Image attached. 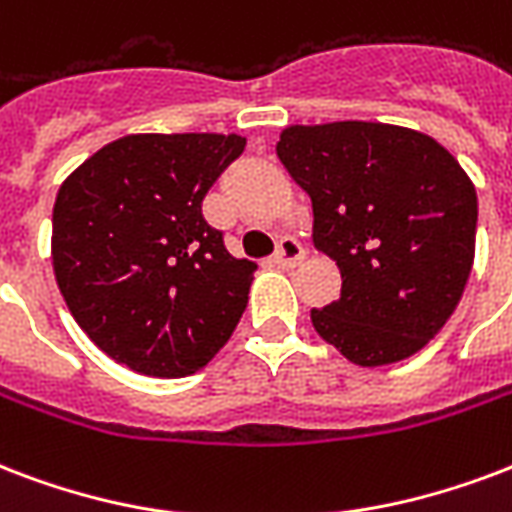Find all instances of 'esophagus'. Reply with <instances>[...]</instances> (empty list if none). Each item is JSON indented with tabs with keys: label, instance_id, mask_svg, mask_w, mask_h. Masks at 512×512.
<instances>
[{
	"label": "esophagus",
	"instance_id": "obj_1",
	"mask_svg": "<svg viewBox=\"0 0 512 512\" xmlns=\"http://www.w3.org/2000/svg\"><path fill=\"white\" fill-rule=\"evenodd\" d=\"M303 257H306V249L300 247V241L287 236V239L279 241L276 255H273V263L279 265V268H295Z\"/></svg>",
	"mask_w": 512,
	"mask_h": 512
}]
</instances>
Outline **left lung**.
Here are the masks:
<instances>
[{
	"mask_svg": "<svg viewBox=\"0 0 512 512\" xmlns=\"http://www.w3.org/2000/svg\"><path fill=\"white\" fill-rule=\"evenodd\" d=\"M276 155L311 198L314 247L341 271L314 330L360 368L413 357L473 271V179L432 136L365 120L287 126Z\"/></svg>",
	"mask_w": 512,
	"mask_h": 512,
	"instance_id": "obj_1",
	"label": "left lung"
}]
</instances>
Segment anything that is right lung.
Wrapping results in <instances>:
<instances>
[{
    "instance_id": "obj_1",
    "label": "right lung",
    "mask_w": 512,
    "mask_h": 512,
    "mask_svg": "<svg viewBox=\"0 0 512 512\" xmlns=\"http://www.w3.org/2000/svg\"><path fill=\"white\" fill-rule=\"evenodd\" d=\"M244 144L236 134H131L58 187V290L83 333L142 376H193L247 308L257 265L230 255L201 212Z\"/></svg>"
}]
</instances>
